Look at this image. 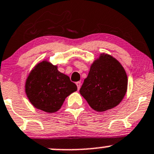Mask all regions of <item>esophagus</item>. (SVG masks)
I'll return each instance as SVG.
<instances>
[{"instance_id":"esophagus-1","label":"esophagus","mask_w":154,"mask_h":154,"mask_svg":"<svg viewBox=\"0 0 154 154\" xmlns=\"http://www.w3.org/2000/svg\"><path fill=\"white\" fill-rule=\"evenodd\" d=\"M76 85H77V89H80V86H81V83H80V82H77V83H76Z\"/></svg>"}]
</instances>
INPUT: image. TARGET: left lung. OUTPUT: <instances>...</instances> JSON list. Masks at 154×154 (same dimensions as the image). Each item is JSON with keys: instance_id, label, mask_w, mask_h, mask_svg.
Wrapping results in <instances>:
<instances>
[{"instance_id": "obj_1", "label": "left lung", "mask_w": 154, "mask_h": 154, "mask_svg": "<svg viewBox=\"0 0 154 154\" xmlns=\"http://www.w3.org/2000/svg\"><path fill=\"white\" fill-rule=\"evenodd\" d=\"M127 89V76L120 63L106 54L93 62L80 93L97 112L114 108L123 100Z\"/></svg>"}]
</instances>
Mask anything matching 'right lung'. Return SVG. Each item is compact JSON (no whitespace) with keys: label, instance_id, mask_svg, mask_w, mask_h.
<instances>
[{"label":"right lung","instance_id":"add662e5","mask_svg":"<svg viewBox=\"0 0 154 154\" xmlns=\"http://www.w3.org/2000/svg\"><path fill=\"white\" fill-rule=\"evenodd\" d=\"M77 87L57 66L48 60L38 63L29 72L25 83V92L36 109L48 113L58 111L68 95Z\"/></svg>","mask_w":154,"mask_h":154}]
</instances>
